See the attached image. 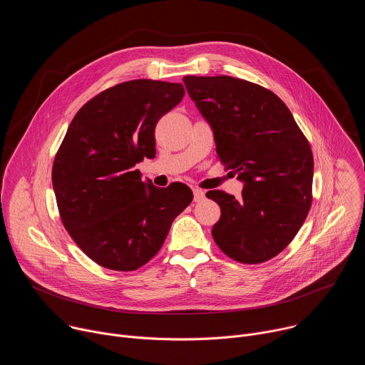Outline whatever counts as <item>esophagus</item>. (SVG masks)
<instances>
[{
	"label": "esophagus",
	"mask_w": 365,
	"mask_h": 365,
	"mask_svg": "<svg viewBox=\"0 0 365 365\" xmlns=\"http://www.w3.org/2000/svg\"><path fill=\"white\" fill-rule=\"evenodd\" d=\"M192 190H193V199H195V202H200V200L205 199V192H203L202 189L193 187Z\"/></svg>",
	"instance_id": "esophagus-1"
}]
</instances>
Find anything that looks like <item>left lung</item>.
<instances>
[{
    "label": "left lung",
    "instance_id": "8db88e82",
    "mask_svg": "<svg viewBox=\"0 0 365 365\" xmlns=\"http://www.w3.org/2000/svg\"><path fill=\"white\" fill-rule=\"evenodd\" d=\"M183 82L214 130L220 162L244 182L240 199L206 193L221 207L214 241L238 263H264L292 242L309 214L310 144L286 103L264 86L227 75Z\"/></svg>",
    "mask_w": 365,
    "mask_h": 365
}]
</instances>
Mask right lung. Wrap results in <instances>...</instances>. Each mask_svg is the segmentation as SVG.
Segmentation results:
<instances>
[{"instance_id":"add662e5","label":"right lung","mask_w":365,"mask_h":365,"mask_svg":"<svg viewBox=\"0 0 365 365\" xmlns=\"http://www.w3.org/2000/svg\"><path fill=\"white\" fill-rule=\"evenodd\" d=\"M182 83L134 79L99 92L73 117L55 155L51 182L63 227L102 267L134 272L162 248L192 202L179 182H143L134 166L154 158V130L182 101Z\"/></svg>"}]
</instances>
